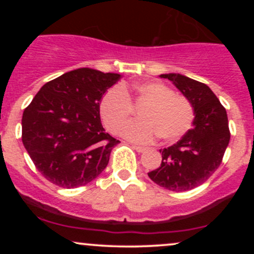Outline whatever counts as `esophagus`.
<instances>
[{"mask_svg": "<svg viewBox=\"0 0 254 254\" xmlns=\"http://www.w3.org/2000/svg\"><path fill=\"white\" fill-rule=\"evenodd\" d=\"M133 149H135L136 151H138V153H143V151L147 149V148L141 147V145H133Z\"/></svg>", "mask_w": 254, "mask_h": 254, "instance_id": "esophagus-1", "label": "esophagus"}]
</instances>
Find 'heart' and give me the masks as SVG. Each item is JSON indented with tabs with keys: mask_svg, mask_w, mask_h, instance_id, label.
I'll return each mask as SVG.
<instances>
[{
	"mask_svg": "<svg viewBox=\"0 0 254 254\" xmlns=\"http://www.w3.org/2000/svg\"><path fill=\"white\" fill-rule=\"evenodd\" d=\"M144 103L142 120L126 125L133 110L130 99ZM100 115L104 124L112 132L122 129L125 138L147 143L156 135L161 141H176L185 135L194 121V107L188 98L177 94L161 82H143L132 86H113L103 95Z\"/></svg>",
	"mask_w": 254,
	"mask_h": 254,
	"instance_id": "b5f03b06",
	"label": "heart"
}]
</instances>
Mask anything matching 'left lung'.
<instances>
[{
    "label": "left lung",
    "instance_id": "8db88e82",
    "mask_svg": "<svg viewBox=\"0 0 254 254\" xmlns=\"http://www.w3.org/2000/svg\"><path fill=\"white\" fill-rule=\"evenodd\" d=\"M191 101L193 127L176 144L160 150L162 161L148 176L170 191L197 188L210 178L222 162L230 132L226 109L205 83L180 74H162Z\"/></svg>",
    "mask_w": 254,
    "mask_h": 254
}]
</instances>
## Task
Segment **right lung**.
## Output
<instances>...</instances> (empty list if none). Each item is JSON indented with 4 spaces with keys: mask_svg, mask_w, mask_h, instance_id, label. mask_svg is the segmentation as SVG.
<instances>
[{
    "mask_svg": "<svg viewBox=\"0 0 254 254\" xmlns=\"http://www.w3.org/2000/svg\"><path fill=\"white\" fill-rule=\"evenodd\" d=\"M122 76L89 68L40 88L22 115V143L40 174L63 189L83 186L106 168L119 143L100 121L104 93Z\"/></svg>",
    "mask_w": 254,
    "mask_h": 254,
    "instance_id": "obj_1",
    "label": "right lung"
}]
</instances>
